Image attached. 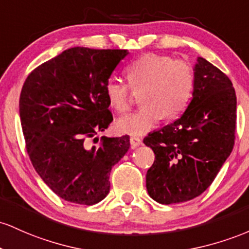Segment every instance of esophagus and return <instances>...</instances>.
Instances as JSON below:
<instances>
[{
	"label": "esophagus",
	"mask_w": 249,
	"mask_h": 249,
	"mask_svg": "<svg viewBox=\"0 0 249 249\" xmlns=\"http://www.w3.org/2000/svg\"><path fill=\"white\" fill-rule=\"evenodd\" d=\"M141 144L142 140L140 138H130V147H132V149H135V148L141 146Z\"/></svg>",
	"instance_id": "34e87169"
}]
</instances>
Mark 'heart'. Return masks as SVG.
<instances>
[{
    "label": "heart",
    "instance_id": "b5f03b06",
    "mask_svg": "<svg viewBox=\"0 0 249 249\" xmlns=\"http://www.w3.org/2000/svg\"><path fill=\"white\" fill-rule=\"evenodd\" d=\"M129 86L142 91L138 111L117 120L120 133L142 136L153 129L162 117L173 119L186 109L195 87V72L187 61L168 55L146 54L127 68ZM110 107L124 113L130 107V88L117 79H110L105 88Z\"/></svg>",
    "mask_w": 249,
    "mask_h": 249
}]
</instances>
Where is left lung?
Here are the masks:
<instances>
[{
  "mask_svg": "<svg viewBox=\"0 0 249 249\" xmlns=\"http://www.w3.org/2000/svg\"><path fill=\"white\" fill-rule=\"evenodd\" d=\"M194 72V91L185 113L143 140L155 154L146 175L147 191L162 205L186 202L202 194L233 150V83L203 57H197Z\"/></svg>",
  "mask_w": 249,
  "mask_h": 249,
  "instance_id": "1",
  "label": "left lung"
}]
</instances>
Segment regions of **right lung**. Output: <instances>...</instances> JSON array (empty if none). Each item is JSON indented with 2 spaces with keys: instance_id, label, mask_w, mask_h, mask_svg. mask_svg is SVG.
Instances as JSON below:
<instances>
[{
  "instance_id": "right-lung-1",
  "label": "right lung",
  "mask_w": 249,
  "mask_h": 249,
  "mask_svg": "<svg viewBox=\"0 0 249 249\" xmlns=\"http://www.w3.org/2000/svg\"><path fill=\"white\" fill-rule=\"evenodd\" d=\"M124 49L69 48L28 75L19 95L27 152L37 174L61 199L95 205L109 193V174L129 136L90 140L113 121L106 85Z\"/></svg>"
}]
</instances>
